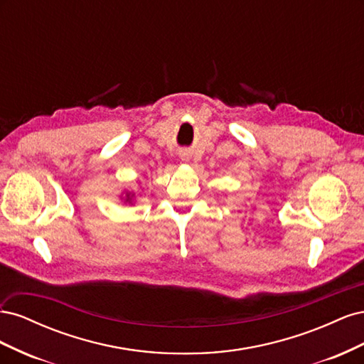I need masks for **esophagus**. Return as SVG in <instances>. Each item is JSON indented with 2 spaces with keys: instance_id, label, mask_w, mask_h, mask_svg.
<instances>
[{
  "instance_id": "34e87169",
  "label": "esophagus",
  "mask_w": 364,
  "mask_h": 364,
  "mask_svg": "<svg viewBox=\"0 0 364 364\" xmlns=\"http://www.w3.org/2000/svg\"><path fill=\"white\" fill-rule=\"evenodd\" d=\"M181 159H182L183 162H188V159H190V158H188V156H186V155H185V153H183V155L181 156Z\"/></svg>"
}]
</instances>
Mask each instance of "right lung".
Segmentation results:
<instances>
[{
    "mask_svg": "<svg viewBox=\"0 0 364 364\" xmlns=\"http://www.w3.org/2000/svg\"><path fill=\"white\" fill-rule=\"evenodd\" d=\"M136 193L132 191V190H124V193L119 196V199L123 203H129V205H135L136 202Z\"/></svg>",
    "mask_w": 364,
    "mask_h": 364,
    "instance_id": "obj_1",
    "label": "right lung"
}]
</instances>
